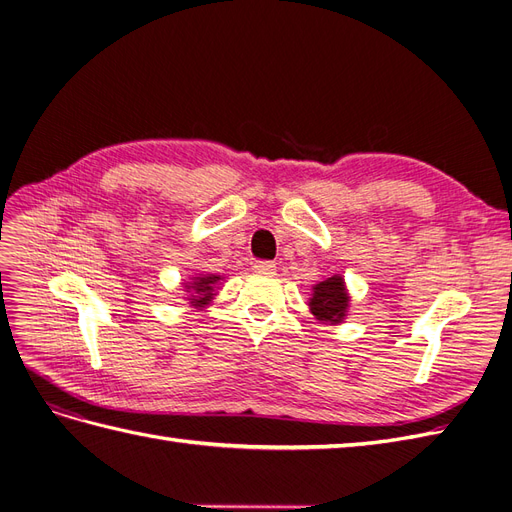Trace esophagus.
<instances>
[{
	"instance_id": "1",
	"label": "esophagus",
	"mask_w": 512,
	"mask_h": 512,
	"mask_svg": "<svg viewBox=\"0 0 512 512\" xmlns=\"http://www.w3.org/2000/svg\"><path fill=\"white\" fill-rule=\"evenodd\" d=\"M252 269L258 275H273L277 267H275V262H271V260H256Z\"/></svg>"
}]
</instances>
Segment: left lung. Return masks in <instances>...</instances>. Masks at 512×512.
I'll list each match as a JSON object with an SVG mask.
<instances>
[{"instance_id":"1","label":"left lung","mask_w":512,"mask_h":512,"mask_svg":"<svg viewBox=\"0 0 512 512\" xmlns=\"http://www.w3.org/2000/svg\"><path fill=\"white\" fill-rule=\"evenodd\" d=\"M309 312L322 324H342L350 309V292L342 275L327 277L312 286V297L307 301Z\"/></svg>"}]
</instances>
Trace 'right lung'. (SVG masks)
<instances>
[{"mask_svg":"<svg viewBox=\"0 0 512 512\" xmlns=\"http://www.w3.org/2000/svg\"><path fill=\"white\" fill-rule=\"evenodd\" d=\"M220 282H224V277L213 273H198L190 277V282H183V292L188 294L185 301L196 309L207 307L215 299V294H218Z\"/></svg>","mask_w":512,"mask_h":512,"instance_id":"add662e5","label":"right lung"}]
</instances>
